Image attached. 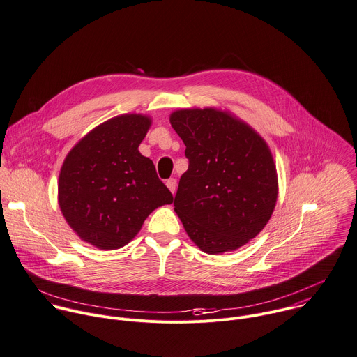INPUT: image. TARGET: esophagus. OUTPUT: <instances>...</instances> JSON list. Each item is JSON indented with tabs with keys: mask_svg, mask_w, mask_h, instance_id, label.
Segmentation results:
<instances>
[{
	"mask_svg": "<svg viewBox=\"0 0 357 357\" xmlns=\"http://www.w3.org/2000/svg\"><path fill=\"white\" fill-rule=\"evenodd\" d=\"M167 186H168V189L172 192V195L175 193V190H176V179L175 178H171V179H168L167 181Z\"/></svg>",
	"mask_w": 357,
	"mask_h": 357,
	"instance_id": "esophagus-1",
	"label": "esophagus"
}]
</instances>
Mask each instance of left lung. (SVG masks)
I'll return each mask as SVG.
<instances>
[{"instance_id": "8db88e82", "label": "left lung", "mask_w": 357, "mask_h": 357, "mask_svg": "<svg viewBox=\"0 0 357 357\" xmlns=\"http://www.w3.org/2000/svg\"><path fill=\"white\" fill-rule=\"evenodd\" d=\"M169 122L186 146L174 210L206 254L238 250L265 228L279 183L268 143L248 123L217 107L178 109Z\"/></svg>"}]
</instances>
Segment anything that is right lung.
I'll list each match as a JSON object with an SVG mask.
<instances>
[{
    "label": "right lung",
    "instance_id": "right-lung-1",
    "mask_svg": "<svg viewBox=\"0 0 357 357\" xmlns=\"http://www.w3.org/2000/svg\"><path fill=\"white\" fill-rule=\"evenodd\" d=\"M151 123L142 113L114 116L86 133L61 165L60 210L79 238L99 250L125 247L150 213L174 200L139 151Z\"/></svg>",
    "mask_w": 357,
    "mask_h": 357
}]
</instances>
